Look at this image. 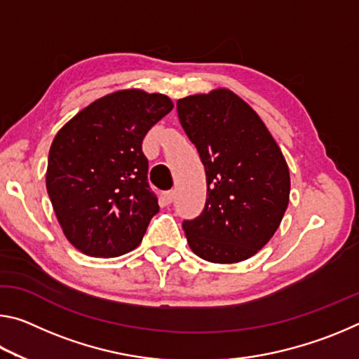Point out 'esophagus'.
<instances>
[{
  "mask_svg": "<svg viewBox=\"0 0 359 359\" xmlns=\"http://www.w3.org/2000/svg\"><path fill=\"white\" fill-rule=\"evenodd\" d=\"M172 199H174V191L172 190L163 193V203H165V204H171Z\"/></svg>",
  "mask_w": 359,
  "mask_h": 359,
  "instance_id": "esophagus-1",
  "label": "esophagus"
}]
</instances>
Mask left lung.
Masks as SVG:
<instances>
[{
    "label": "left lung",
    "mask_w": 359,
    "mask_h": 359,
    "mask_svg": "<svg viewBox=\"0 0 359 359\" xmlns=\"http://www.w3.org/2000/svg\"><path fill=\"white\" fill-rule=\"evenodd\" d=\"M182 128L205 169L201 215L185 220L188 245L210 263H239L258 253L290 201V171L263 120L226 88L177 101Z\"/></svg>",
    "instance_id": "8db88e82"
}]
</instances>
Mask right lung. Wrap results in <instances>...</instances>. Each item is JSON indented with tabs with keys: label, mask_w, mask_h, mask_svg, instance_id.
<instances>
[{
	"label": "right lung",
	"mask_w": 359,
	"mask_h": 359,
	"mask_svg": "<svg viewBox=\"0 0 359 359\" xmlns=\"http://www.w3.org/2000/svg\"><path fill=\"white\" fill-rule=\"evenodd\" d=\"M166 95L120 90L93 101L57 133L46 174L57 220L88 257L131 252L160 205L142 141L172 111Z\"/></svg>",
	"instance_id": "obj_1"
}]
</instances>
